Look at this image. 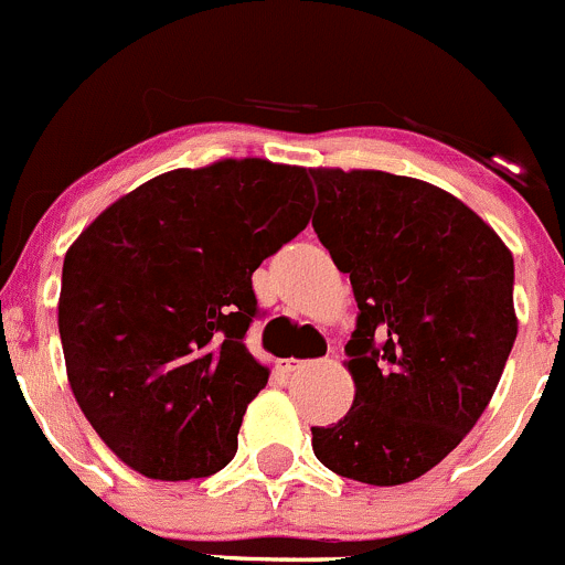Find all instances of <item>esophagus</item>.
<instances>
[{
  "instance_id": "1",
  "label": "esophagus",
  "mask_w": 565,
  "mask_h": 565,
  "mask_svg": "<svg viewBox=\"0 0 565 565\" xmlns=\"http://www.w3.org/2000/svg\"><path fill=\"white\" fill-rule=\"evenodd\" d=\"M310 365V362H305V360H294V356H288V360H280L277 362V367H280L282 373H299V371H305V367Z\"/></svg>"
}]
</instances>
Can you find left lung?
Returning <instances> with one entry per match:
<instances>
[{
    "label": "left lung",
    "mask_w": 565,
    "mask_h": 565,
    "mask_svg": "<svg viewBox=\"0 0 565 565\" xmlns=\"http://www.w3.org/2000/svg\"><path fill=\"white\" fill-rule=\"evenodd\" d=\"M312 216L360 312L345 343L354 404L312 428L343 478L398 486L437 467L483 415L516 340L513 255L445 189L382 170H310Z\"/></svg>",
    "instance_id": "1"
}]
</instances>
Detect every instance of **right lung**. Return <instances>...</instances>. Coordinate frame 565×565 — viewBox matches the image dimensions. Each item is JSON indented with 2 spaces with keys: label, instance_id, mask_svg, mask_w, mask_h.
I'll list each match as a JSON object with an SVG mask.
<instances>
[{
  "label": "right lung",
  "instance_id": "right-lung-1",
  "mask_svg": "<svg viewBox=\"0 0 565 565\" xmlns=\"http://www.w3.org/2000/svg\"><path fill=\"white\" fill-rule=\"evenodd\" d=\"M305 167L222 159L122 194L71 244L57 323L65 371L106 448L153 480L231 465L269 367L244 345L253 271L307 227Z\"/></svg>",
  "mask_w": 565,
  "mask_h": 565
}]
</instances>
